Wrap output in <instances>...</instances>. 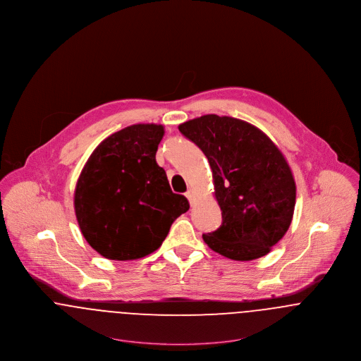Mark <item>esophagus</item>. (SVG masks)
Wrapping results in <instances>:
<instances>
[{
	"label": "esophagus",
	"instance_id": "34e87169",
	"mask_svg": "<svg viewBox=\"0 0 361 361\" xmlns=\"http://www.w3.org/2000/svg\"><path fill=\"white\" fill-rule=\"evenodd\" d=\"M185 196H187V199L190 200V202H193V199H195V191L193 190H188L187 193H185Z\"/></svg>",
	"mask_w": 361,
	"mask_h": 361
}]
</instances>
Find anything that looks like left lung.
Here are the masks:
<instances>
[{"label":"left lung","instance_id":"8db88e82","mask_svg":"<svg viewBox=\"0 0 361 361\" xmlns=\"http://www.w3.org/2000/svg\"><path fill=\"white\" fill-rule=\"evenodd\" d=\"M207 157L222 225L203 234L214 252L254 260L271 251L288 232L296 184L283 154L252 124L206 114L178 126Z\"/></svg>","mask_w":361,"mask_h":361}]
</instances>
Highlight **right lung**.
I'll use <instances>...</instances> for the list:
<instances>
[{"instance_id": "obj_1", "label": "right lung", "mask_w": 361, "mask_h": 361, "mask_svg": "<svg viewBox=\"0 0 361 361\" xmlns=\"http://www.w3.org/2000/svg\"><path fill=\"white\" fill-rule=\"evenodd\" d=\"M164 126L136 124L106 137L92 151L75 190V212L87 243L111 260L154 252L171 224L190 210L173 193L155 154Z\"/></svg>"}]
</instances>
